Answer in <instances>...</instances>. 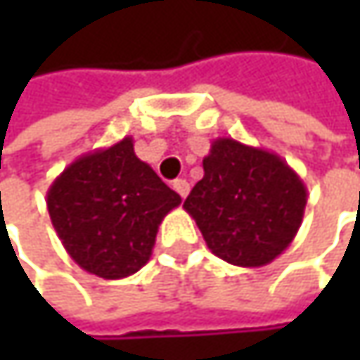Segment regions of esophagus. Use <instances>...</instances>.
<instances>
[{
	"label": "esophagus",
	"mask_w": 360,
	"mask_h": 360,
	"mask_svg": "<svg viewBox=\"0 0 360 360\" xmlns=\"http://www.w3.org/2000/svg\"><path fill=\"white\" fill-rule=\"evenodd\" d=\"M173 189L179 193L181 198H185V195L189 193V183H187L185 179H175L173 181Z\"/></svg>",
	"instance_id": "34e87169"
}]
</instances>
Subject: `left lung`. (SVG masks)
<instances>
[{
  "mask_svg": "<svg viewBox=\"0 0 360 360\" xmlns=\"http://www.w3.org/2000/svg\"><path fill=\"white\" fill-rule=\"evenodd\" d=\"M202 167L204 177L183 208L214 256L236 266H262L294 242L307 185L281 156L219 137Z\"/></svg>",
  "mask_w": 360,
  "mask_h": 360,
  "instance_id": "obj_1",
  "label": "left lung"
}]
</instances>
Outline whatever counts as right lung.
<instances>
[{"mask_svg":"<svg viewBox=\"0 0 360 360\" xmlns=\"http://www.w3.org/2000/svg\"><path fill=\"white\" fill-rule=\"evenodd\" d=\"M181 195L139 160L133 137L79 156L47 189L51 225L68 256L102 279L137 273Z\"/></svg>","mask_w":360,"mask_h":360,"instance_id":"1","label":"right lung"}]
</instances>
